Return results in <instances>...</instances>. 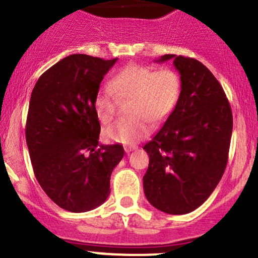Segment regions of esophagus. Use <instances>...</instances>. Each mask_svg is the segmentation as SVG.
I'll return each instance as SVG.
<instances>
[{
	"label": "esophagus",
	"instance_id": "34e87169",
	"mask_svg": "<svg viewBox=\"0 0 258 258\" xmlns=\"http://www.w3.org/2000/svg\"><path fill=\"white\" fill-rule=\"evenodd\" d=\"M135 149H137V147H136V146H125V152L127 154H130L132 152V150H135Z\"/></svg>",
	"mask_w": 258,
	"mask_h": 258
}]
</instances>
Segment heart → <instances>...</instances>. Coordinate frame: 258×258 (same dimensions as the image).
Listing matches in <instances>:
<instances>
[{
	"label": "heart",
	"mask_w": 258,
	"mask_h": 258,
	"mask_svg": "<svg viewBox=\"0 0 258 258\" xmlns=\"http://www.w3.org/2000/svg\"><path fill=\"white\" fill-rule=\"evenodd\" d=\"M180 92L182 81L174 70L132 64L120 70L110 84L100 87L94 108L99 120L108 123L116 115L119 99H131L128 110L132 116L109 126L105 136L119 143L132 144L149 135L154 122L160 125L172 115Z\"/></svg>",
	"instance_id": "b5f03b06"
}]
</instances>
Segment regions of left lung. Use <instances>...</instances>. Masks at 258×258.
<instances>
[{
  "mask_svg": "<svg viewBox=\"0 0 258 258\" xmlns=\"http://www.w3.org/2000/svg\"><path fill=\"white\" fill-rule=\"evenodd\" d=\"M172 59L182 81L176 109L143 149L149 166L143 177L148 201L170 215H184L205 203L228 161L233 115L223 88L209 69L193 58Z\"/></svg>",
  "mask_w": 258,
  "mask_h": 258,
  "instance_id": "left-lung-1",
  "label": "left lung"
}]
</instances>
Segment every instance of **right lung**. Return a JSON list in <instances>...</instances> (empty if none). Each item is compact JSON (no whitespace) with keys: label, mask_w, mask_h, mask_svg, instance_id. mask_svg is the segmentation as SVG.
<instances>
[{"label":"right lung","mask_w":258,"mask_h":258,"mask_svg":"<svg viewBox=\"0 0 258 258\" xmlns=\"http://www.w3.org/2000/svg\"><path fill=\"white\" fill-rule=\"evenodd\" d=\"M116 60L72 54L46 70L32 90L25 128L32 168L44 193L67 211L102 205L123 158L120 144H99L94 108L100 82Z\"/></svg>","instance_id":"right-lung-1"}]
</instances>
